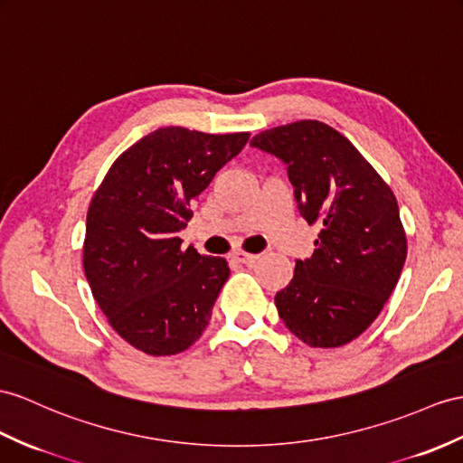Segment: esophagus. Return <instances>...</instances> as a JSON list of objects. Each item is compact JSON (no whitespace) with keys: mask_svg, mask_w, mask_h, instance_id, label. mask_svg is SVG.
<instances>
[{"mask_svg":"<svg viewBox=\"0 0 463 463\" xmlns=\"http://www.w3.org/2000/svg\"><path fill=\"white\" fill-rule=\"evenodd\" d=\"M233 259L238 263H243V265H253L259 259V255H251V253H245V251H235Z\"/></svg>","mask_w":463,"mask_h":463,"instance_id":"esophagus-1","label":"esophagus"}]
</instances>
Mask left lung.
Listing matches in <instances>:
<instances>
[{"label":"left lung","mask_w":463,"mask_h":463,"mask_svg":"<svg viewBox=\"0 0 463 463\" xmlns=\"http://www.w3.org/2000/svg\"><path fill=\"white\" fill-rule=\"evenodd\" d=\"M251 145L275 155L300 216L318 223L310 259L277 292L280 320L312 347H340L362 335L397 287L407 259L397 198L340 131L302 119L261 131Z\"/></svg>","instance_id":"8db88e82"}]
</instances>
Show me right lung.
<instances>
[{
	"mask_svg": "<svg viewBox=\"0 0 463 463\" xmlns=\"http://www.w3.org/2000/svg\"><path fill=\"white\" fill-rule=\"evenodd\" d=\"M250 133L161 128L111 165L88 208L84 273L123 340L149 355L193 345L230 277L222 257L180 250L178 232Z\"/></svg>",
	"mask_w": 463,
	"mask_h": 463,
	"instance_id": "obj_1",
	"label": "right lung"
}]
</instances>
